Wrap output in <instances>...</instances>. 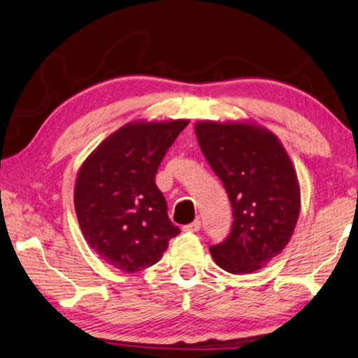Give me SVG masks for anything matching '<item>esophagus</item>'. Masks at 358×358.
I'll use <instances>...</instances> for the list:
<instances>
[{"mask_svg": "<svg viewBox=\"0 0 358 358\" xmlns=\"http://www.w3.org/2000/svg\"><path fill=\"white\" fill-rule=\"evenodd\" d=\"M201 229V220H194L192 224H188L184 227V231L187 233H197Z\"/></svg>", "mask_w": 358, "mask_h": 358, "instance_id": "obj_1", "label": "esophagus"}]
</instances>
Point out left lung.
<instances>
[{
  "mask_svg": "<svg viewBox=\"0 0 358 358\" xmlns=\"http://www.w3.org/2000/svg\"><path fill=\"white\" fill-rule=\"evenodd\" d=\"M206 161L233 208L225 241L210 245L214 262L231 274L265 266L287 243L300 213L297 174L271 131L250 124H196Z\"/></svg>",
  "mask_w": 358,
  "mask_h": 358,
  "instance_id": "8db88e82",
  "label": "left lung"
}]
</instances>
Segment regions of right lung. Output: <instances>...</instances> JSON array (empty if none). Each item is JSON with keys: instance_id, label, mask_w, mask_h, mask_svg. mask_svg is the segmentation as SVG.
<instances>
[{"instance_id": "1", "label": "right lung", "mask_w": 358, "mask_h": 358, "mask_svg": "<svg viewBox=\"0 0 358 358\" xmlns=\"http://www.w3.org/2000/svg\"><path fill=\"white\" fill-rule=\"evenodd\" d=\"M187 125L188 121L127 124L101 142L78 173L75 210L85 241L124 273L155 265L180 233L169 219L155 178Z\"/></svg>"}]
</instances>
